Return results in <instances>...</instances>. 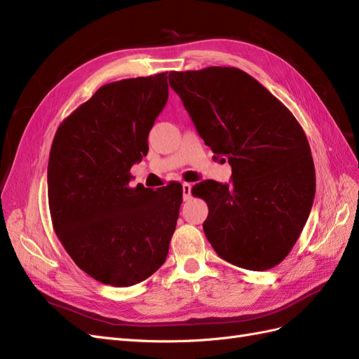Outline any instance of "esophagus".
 <instances>
[{"label":"esophagus","mask_w":359,"mask_h":359,"mask_svg":"<svg viewBox=\"0 0 359 359\" xmlns=\"http://www.w3.org/2000/svg\"><path fill=\"white\" fill-rule=\"evenodd\" d=\"M191 196V184L182 182V198L184 201H189Z\"/></svg>","instance_id":"1"}]
</instances>
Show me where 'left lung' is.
<instances>
[{"mask_svg": "<svg viewBox=\"0 0 359 359\" xmlns=\"http://www.w3.org/2000/svg\"><path fill=\"white\" fill-rule=\"evenodd\" d=\"M169 83L212 153L232 166V182L203 181V232L222 259L265 271L299 238L316 191L306 133L287 107L236 67L170 72Z\"/></svg>", "mask_w": 359, "mask_h": 359, "instance_id": "1", "label": "left lung"}]
</instances>
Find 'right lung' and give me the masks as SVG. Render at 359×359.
<instances>
[{
	"label": "right lung",
	"mask_w": 359,
	"mask_h": 359,
	"mask_svg": "<svg viewBox=\"0 0 359 359\" xmlns=\"http://www.w3.org/2000/svg\"><path fill=\"white\" fill-rule=\"evenodd\" d=\"M169 95L168 76L103 85L60 124L48 165L50 219L73 262L103 285L128 287L165 264L182 186L130 187Z\"/></svg>",
	"instance_id": "right-lung-1"
}]
</instances>
